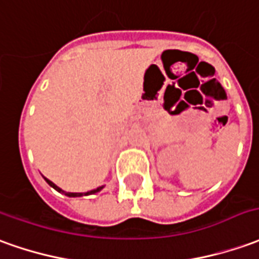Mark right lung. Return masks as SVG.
<instances>
[{
	"label": "right lung",
	"mask_w": 259,
	"mask_h": 259,
	"mask_svg": "<svg viewBox=\"0 0 259 259\" xmlns=\"http://www.w3.org/2000/svg\"><path fill=\"white\" fill-rule=\"evenodd\" d=\"M45 181L48 182V183H49V185H51V186L53 187V189H56V190H58V192H60V193H65L66 196H70V197H77V196H83V193H67V192H63V190H62L60 187L56 186L55 183H52V182L49 181V179H46V178H45ZM101 189H103V186L97 187V189H94V190H90V192H87V193H84V194H94V193H97V192H100Z\"/></svg>",
	"instance_id": "right-lung-1"
}]
</instances>
